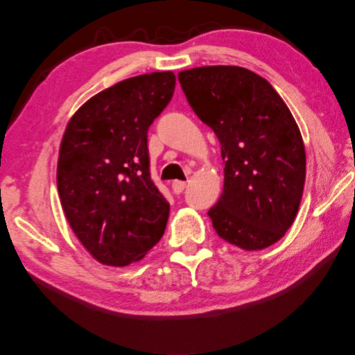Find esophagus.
Returning a JSON list of instances; mask_svg holds the SVG:
<instances>
[{"label":"esophagus","instance_id":"esophagus-1","mask_svg":"<svg viewBox=\"0 0 355 355\" xmlns=\"http://www.w3.org/2000/svg\"><path fill=\"white\" fill-rule=\"evenodd\" d=\"M185 185H187V184H185L184 181H174L171 187H173V191H174V193L179 195V193H182V191H184Z\"/></svg>","mask_w":355,"mask_h":355}]
</instances>
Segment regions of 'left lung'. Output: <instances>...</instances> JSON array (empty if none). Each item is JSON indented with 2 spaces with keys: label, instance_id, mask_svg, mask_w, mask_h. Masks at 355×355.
<instances>
[{
  "label": "left lung",
  "instance_id": "left-lung-1",
  "mask_svg": "<svg viewBox=\"0 0 355 355\" xmlns=\"http://www.w3.org/2000/svg\"><path fill=\"white\" fill-rule=\"evenodd\" d=\"M178 78L191 110L222 146L223 193L207 212L214 230L243 250L280 241L305 184L304 141L286 103L245 67H196Z\"/></svg>",
  "mask_w": 355,
  "mask_h": 355
}]
</instances>
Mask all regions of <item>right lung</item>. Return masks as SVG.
I'll use <instances>...</instances> for the list:
<instances>
[{
	"instance_id": "obj_1",
	"label": "right lung",
	"mask_w": 355,
	"mask_h": 355,
	"mask_svg": "<svg viewBox=\"0 0 355 355\" xmlns=\"http://www.w3.org/2000/svg\"><path fill=\"white\" fill-rule=\"evenodd\" d=\"M176 77L153 72L103 89L73 114L58 160L66 218L98 263L127 266L164 236L170 202L150 179L148 130Z\"/></svg>"
}]
</instances>
